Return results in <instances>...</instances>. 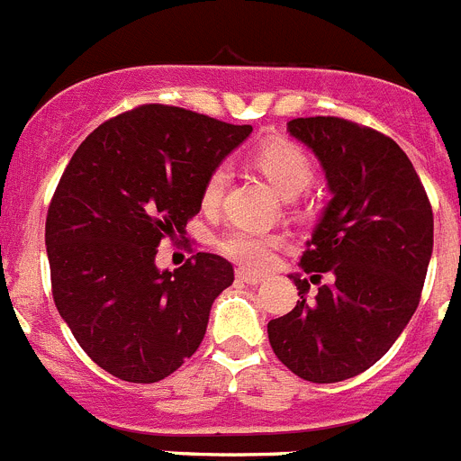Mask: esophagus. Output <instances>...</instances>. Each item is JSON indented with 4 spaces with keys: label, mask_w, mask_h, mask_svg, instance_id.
<instances>
[{
    "label": "esophagus",
    "mask_w": 461,
    "mask_h": 461,
    "mask_svg": "<svg viewBox=\"0 0 461 461\" xmlns=\"http://www.w3.org/2000/svg\"><path fill=\"white\" fill-rule=\"evenodd\" d=\"M238 278H240V281L249 283V285H258L260 281H265V276H263V274L249 272V269H238Z\"/></svg>",
    "instance_id": "esophagus-1"
}]
</instances>
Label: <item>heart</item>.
I'll list each match as a JSON object with an SVG mask.
<instances>
[{
	"mask_svg": "<svg viewBox=\"0 0 461 461\" xmlns=\"http://www.w3.org/2000/svg\"><path fill=\"white\" fill-rule=\"evenodd\" d=\"M253 164L267 176L269 183L283 196H297L315 178L313 159L302 146L288 139H274L256 148ZM228 185V168L223 164L214 167L201 189V205L205 210H214L221 203ZM283 235L260 228H230L219 238V249L235 263L251 269H265L272 265L274 253L281 249Z\"/></svg>",
	"mask_w": 461,
	"mask_h": 461,
	"instance_id": "1",
	"label": "heart"
}]
</instances>
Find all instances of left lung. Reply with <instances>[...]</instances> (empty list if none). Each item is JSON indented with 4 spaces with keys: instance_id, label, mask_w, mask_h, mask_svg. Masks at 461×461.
<instances>
[{
    "instance_id": "obj_1",
    "label": "left lung",
    "mask_w": 461,
    "mask_h": 461,
    "mask_svg": "<svg viewBox=\"0 0 461 461\" xmlns=\"http://www.w3.org/2000/svg\"><path fill=\"white\" fill-rule=\"evenodd\" d=\"M322 162L333 198L302 256L311 282L332 283L267 324L285 368L313 384H333L377 363L420 302L434 244L428 192L402 148L348 118L311 116L288 123Z\"/></svg>"
}]
</instances>
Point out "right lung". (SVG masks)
<instances>
[{
    "label": "right lung",
    "instance_id": "add662e5",
    "mask_svg": "<svg viewBox=\"0 0 461 461\" xmlns=\"http://www.w3.org/2000/svg\"><path fill=\"white\" fill-rule=\"evenodd\" d=\"M189 109L141 104L93 130L45 219L52 297L79 348L113 377L153 384L192 357L233 265L196 253L159 272L164 240L187 242L208 173L251 134Z\"/></svg>",
    "mask_w": 461,
    "mask_h": 461
}]
</instances>
